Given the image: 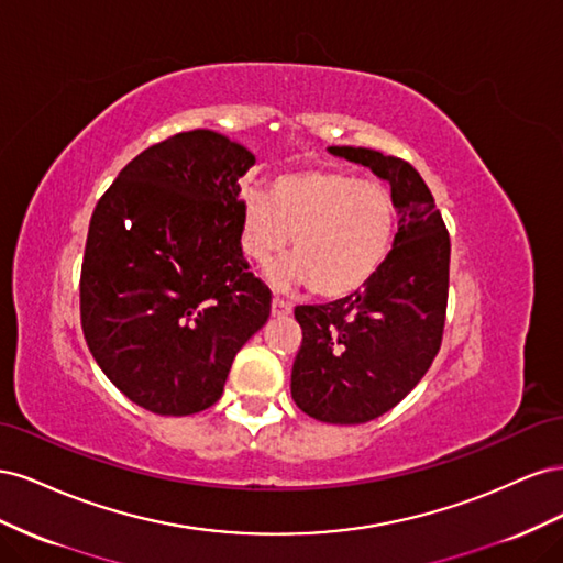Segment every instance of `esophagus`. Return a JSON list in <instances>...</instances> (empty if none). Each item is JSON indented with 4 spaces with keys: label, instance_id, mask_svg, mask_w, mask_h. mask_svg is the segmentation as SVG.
<instances>
[{
    "label": "esophagus",
    "instance_id": "obj_1",
    "mask_svg": "<svg viewBox=\"0 0 563 563\" xmlns=\"http://www.w3.org/2000/svg\"><path fill=\"white\" fill-rule=\"evenodd\" d=\"M291 310H294V305L288 302V300H284V298H279V296L272 298V314H275V317L291 314Z\"/></svg>",
    "mask_w": 563,
    "mask_h": 563
}]
</instances>
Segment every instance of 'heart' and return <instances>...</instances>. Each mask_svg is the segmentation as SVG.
Segmentation results:
<instances>
[{
	"mask_svg": "<svg viewBox=\"0 0 563 563\" xmlns=\"http://www.w3.org/2000/svg\"><path fill=\"white\" fill-rule=\"evenodd\" d=\"M397 228L387 187L338 168L288 172L242 201V249L263 269L275 267L294 236L296 261L284 279L305 282L321 298H345L385 263Z\"/></svg>",
	"mask_w": 563,
	"mask_h": 563,
	"instance_id": "1",
	"label": "heart"
}]
</instances>
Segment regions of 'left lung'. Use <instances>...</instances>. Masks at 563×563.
Masks as SVG:
<instances>
[{"mask_svg":"<svg viewBox=\"0 0 563 563\" xmlns=\"http://www.w3.org/2000/svg\"><path fill=\"white\" fill-rule=\"evenodd\" d=\"M329 150L391 185L399 230L362 291L296 308L302 343L291 395L314 420L360 424L395 408L434 362L444 338L451 240L411 164L366 147Z\"/></svg>","mask_w":563,"mask_h":563,"instance_id":"left-lung-1","label":"left lung"}]
</instances>
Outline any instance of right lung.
Listing matches in <instances>:
<instances>
[{
  "mask_svg": "<svg viewBox=\"0 0 563 563\" xmlns=\"http://www.w3.org/2000/svg\"><path fill=\"white\" fill-rule=\"evenodd\" d=\"M251 152L209 129L133 157L98 199L81 261V331L110 383L157 416L213 406L269 317L242 251Z\"/></svg>",
  "mask_w": 563,
  "mask_h": 563,
  "instance_id": "add662e5",
  "label": "right lung"
}]
</instances>
